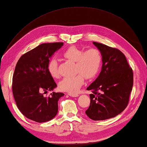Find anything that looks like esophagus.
Returning <instances> with one entry per match:
<instances>
[{
    "label": "esophagus",
    "mask_w": 147,
    "mask_h": 147,
    "mask_svg": "<svg viewBox=\"0 0 147 147\" xmlns=\"http://www.w3.org/2000/svg\"><path fill=\"white\" fill-rule=\"evenodd\" d=\"M67 94L72 96V97H77V96H79V94H78V93H68Z\"/></svg>",
    "instance_id": "1"
}]
</instances>
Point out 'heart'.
<instances>
[{"instance_id": "obj_1", "label": "heart", "mask_w": 147, "mask_h": 147, "mask_svg": "<svg viewBox=\"0 0 147 147\" xmlns=\"http://www.w3.org/2000/svg\"><path fill=\"white\" fill-rule=\"evenodd\" d=\"M62 57L67 61L74 62L73 76L64 78L59 83V88L62 91L74 93L78 91L86 79L93 78L98 73L102 63V55L98 49L84 50L72 46L62 53ZM48 71L53 78L59 76L58 63L55 59H52L48 64Z\"/></svg>"}]
</instances>
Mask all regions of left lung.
<instances>
[{
    "instance_id": "1",
    "label": "left lung",
    "mask_w": 147,
    "mask_h": 147,
    "mask_svg": "<svg viewBox=\"0 0 147 147\" xmlns=\"http://www.w3.org/2000/svg\"><path fill=\"white\" fill-rule=\"evenodd\" d=\"M93 43L101 53L102 66L97 78L86 88L92 93L85 113L92 120L102 121L115 117L126 109L133 85V73L119 50Z\"/></svg>"
}]
</instances>
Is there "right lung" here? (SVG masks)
I'll use <instances>...</instances> for the list:
<instances>
[{
  "label": "right lung",
  "mask_w": 147,
  "mask_h": 147,
  "mask_svg": "<svg viewBox=\"0 0 147 147\" xmlns=\"http://www.w3.org/2000/svg\"><path fill=\"white\" fill-rule=\"evenodd\" d=\"M63 45L62 42L42 43L22 55L16 65L12 86L15 102L24 116L37 123L55 117L58 100L64 95L63 93L52 92L45 97L42 93L53 91L57 86L49 73L48 64Z\"/></svg>",
  "instance_id": "right-lung-1"
}]
</instances>
